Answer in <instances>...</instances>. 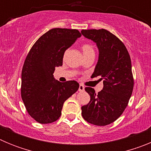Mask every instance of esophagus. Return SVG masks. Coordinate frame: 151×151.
Segmentation results:
<instances>
[{
    "label": "esophagus",
    "instance_id": "34e87169",
    "mask_svg": "<svg viewBox=\"0 0 151 151\" xmlns=\"http://www.w3.org/2000/svg\"><path fill=\"white\" fill-rule=\"evenodd\" d=\"M85 90V87H84V85H82V84H80L79 87H78V91H83Z\"/></svg>",
    "mask_w": 151,
    "mask_h": 151
}]
</instances>
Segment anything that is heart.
Instances as JSON below:
<instances>
[{
  "mask_svg": "<svg viewBox=\"0 0 151 151\" xmlns=\"http://www.w3.org/2000/svg\"><path fill=\"white\" fill-rule=\"evenodd\" d=\"M82 52H83L84 55L88 54V53H90V52L91 51H94L93 47H92L90 45H88V44H83V45H82Z\"/></svg>",
  "mask_w": 151,
  "mask_h": 151,
  "instance_id": "obj_1",
  "label": "heart"
}]
</instances>
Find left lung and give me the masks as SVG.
Segmentation results:
<instances>
[{"mask_svg":"<svg viewBox=\"0 0 151 151\" xmlns=\"http://www.w3.org/2000/svg\"><path fill=\"white\" fill-rule=\"evenodd\" d=\"M81 32L97 44L99 58L91 77H100L104 83L97 94L85 88L91 99L82 106V116L89 123L104 126L116 120L129 104L134 88L131 58L122 41L109 31L82 29Z\"/></svg>","mask_w":151,"mask_h":151,"instance_id":"1","label":"left lung"}]
</instances>
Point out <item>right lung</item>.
Segmentation results:
<instances>
[{
  "instance_id": "1",
  "label": "right lung",
  "mask_w": 151,
  "mask_h": 151,
  "mask_svg": "<svg viewBox=\"0 0 151 151\" xmlns=\"http://www.w3.org/2000/svg\"><path fill=\"white\" fill-rule=\"evenodd\" d=\"M81 35L77 29H52L36 41L27 54L22 69L21 97L36 122L57 121L63 103L78 89L77 82H60L53 73L63 65L64 52Z\"/></svg>"
}]
</instances>
